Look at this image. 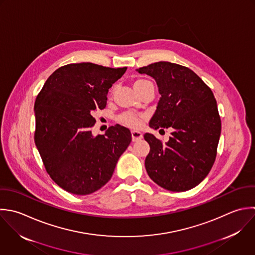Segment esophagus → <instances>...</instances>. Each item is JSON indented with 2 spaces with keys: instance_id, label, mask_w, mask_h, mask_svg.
Returning <instances> with one entry per match:
<instances>
[{
  "instance_id": "1",
  "label": "esophagus",
  "mask_w": 255,
  "mask_h": 255,
  "mask_svg": "<svg viewBox=\"0 0 255 255\" xmlns=\"http://www.w3.org/2000/svg\"><path fill=\"white\" fill-rule=\"evenodd\" d=\"M131 135H132V140H133V142H136V141H138V140H140V139L143 138V134H142L140 131L133 130V131L131 132Z\"/></svg>"
}]
</instances>
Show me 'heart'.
<instances>
[{
  "mask_svg": "<svg viewBox=\"0 0 255 255\" xmlns=\"http://www.w3.org/2000/svg\"><path fill=\"white\" fill-rule=\"evenodd\" d=\"M150 82L149 80H146V79H137L135 82H134V88L135 90H138L140 89L143 85H145L146 83ZM119 121L126 125V126H129V127H133V128H136L139 126L140 124V121H141V116H137V115H134V114H131V113H124L122 114L120 117H119Z\"/></svg>",
  "mask_w": 255,
  "mask_h": 255,
  "instance_id": "heart-1",
  "label": "heart"
}]
</instances>
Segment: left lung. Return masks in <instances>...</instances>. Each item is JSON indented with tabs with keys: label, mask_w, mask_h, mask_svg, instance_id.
<instances>
[{
	"label": "left lung",
	"mask_w": 255,
	"mask_h": 255,
	"mask_svg": "<svg viewBox=\"0 0 255 255\" xmlns=\"http://www.w3.org/2000/svg\"><path fill=\"white\" fill-rule=\"evenodd\" d=\"M137 71L152 76L161 94L149 126L174 129L165 144L144 135L150 145L146 171L168 191L191 190L208 176L217 157L222 122L214 93L193 70L177 63L159 61Z\"/></svg>",
	"instance_id": "1"
}]
</instances>
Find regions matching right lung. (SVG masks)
I'll return each mask as SVG.
<instances>
[{
    "label": "right lung",
    "instance_id": "add662e5",
    "mask_svg": "<svg viewBox=\"0 0 255 255\" xmlns=\"http://www.w3.org/2000/svg\"><path fill=\"white\" fill-rule=\"evenodd\" d=\"M126 69L70 63L57 68L36 96L34 143L49 177L68 193L84 196L102 188L132 140L119 124L104 135L91 132L94 111L105 108L109 88Z\"/></svg>",
    "mask_w": 255,
    "mask_h": 255
}]
</instances>
